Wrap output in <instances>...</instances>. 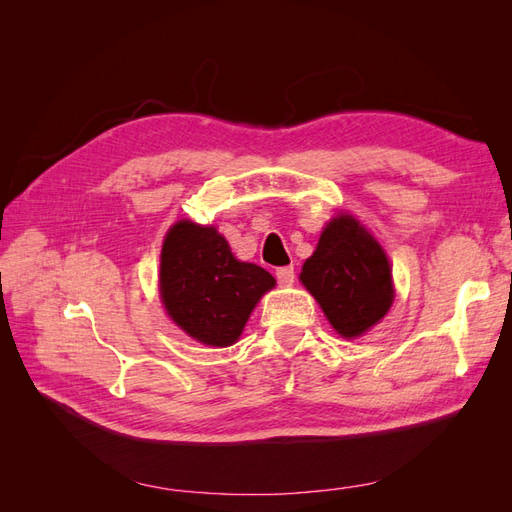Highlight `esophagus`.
Returning a JSON list of instances; mask_svg holds the SVG:
<instances>
[{"mask_svg": "<svg viewBox=\"0 0 512 512\" xmlns=\"http://www.w3.org/2000/svg\"><path fill=\"white\" fill-rule=\"evenodd\" d=\"M275 277H277V282H280V286H292L294 267H280L275 271Z\"/></svg>", "mask_w": 512, "mask_h": 512, "instance_id": "1", "label": "esophagus"}]
</instances>
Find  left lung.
Returning a JSON list of instances; mask_svg holds the SVG:
<instances>
[{"label":"left lung","instance_id":"1","mask_svg":"<svg viewBox=\"0 0 512 512\" xmlns=\"http://www.w3.org/2000/svg\"><path fill=\"white\" fill-rule=\"evenodd\" d=\"M299 280L312 292L331 327L348 339L378 324L395 297L386 252L348 213L335 215L324 226Z\"/></svg>","mask_w":512,"mask_h":512}]
</instances>
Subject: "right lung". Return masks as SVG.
I'll list each match as a JSON object with an SVG mask.
<instances>
[{
	"label": "right lung",
	"instance_id": "obj_1",
	"mask_svg": "<svg viewBox=\"0 0 512 512\" xmlns=\"http://www.w3.org/2000/svg\"><path fill=\"white\" fill-rule=\"evenodd\" d=\"M275 277L241 262L215 226L179 220L170 226L160 256V299L166 314L196 342L232 346Z\"/></svg>",
	"mask_w": 512,
	"mask_h": 512
}]
</instances>
